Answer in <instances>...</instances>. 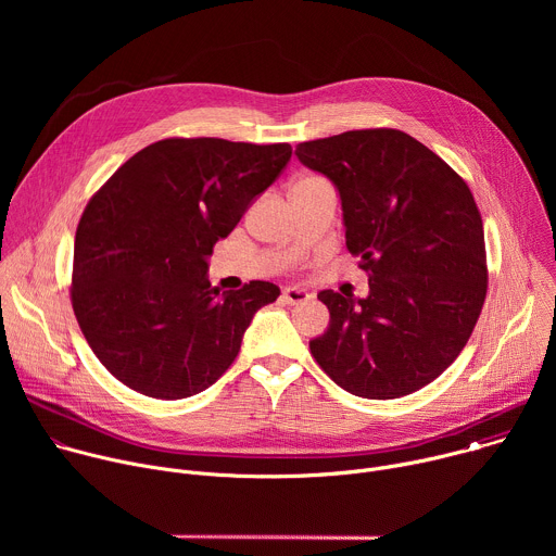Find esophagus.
I'll return each instance as SVG.
<instances>
[{
    "mask_svg": "<svg viewBox=\"0 0 556 556\" xmlns=\"http://www.w3.org/2000/svg\"><path fill=\"white\" fill-rule=\"evenodd\" d=\"M309 296H312V294H309L307 290H303V288H294V286H290V288H283V292H281V299H283L286 303H290V305H299V303H305Z\"/></svg>",
    "mask_w": 556,
    "mask_h": 556,
    "instance_id": "1",
    "label": "esophagus"
}]
</instances>
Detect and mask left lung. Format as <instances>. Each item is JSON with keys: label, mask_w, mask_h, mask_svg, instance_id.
Instances as JSON below:
<instances>
[{"label": "left lung", "mask_w": 556, "mask_h": 556, "mask_svg": "<svg viewBox=\"0 0 556 556\" xmlns=\"http://www.w3.org/2000/svg\"><path fill=\"white\" fill-rule=\"evenodd\" d=\"M299 161L341 193L345 240L369 277L367 299L319 292L330 328L309 341L345 391L391 401L435 380L478 324L489 266L468 185L401 129H354L299 142Z\"/></svg>", "instance_id": "8db88e82"}]
</instances>
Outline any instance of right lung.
Segmentation results:
<instances>
[{"mask_svg":"<svg viewBox=\"0 0 556 556\" xmlns=\"http://www.w3.org/2000/svg\"><path fill=\"white\" fill-rule=\"evenodd\" d=\"M288 142L165 138L90 198L74 237L70 301L88 345L129 389L180 401L237 358L270 281L219 292L206 257L286 169Z\"/></svg>","mask_w":556,"mask_h":556,"instance_id":"add662e5","label":"right lung"}]
</instances>
